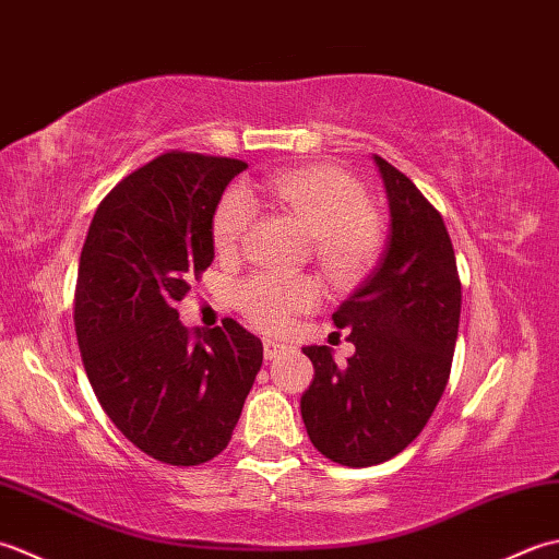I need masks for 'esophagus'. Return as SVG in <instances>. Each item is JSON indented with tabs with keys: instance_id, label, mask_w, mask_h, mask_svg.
I'll use <instances>...</instances> for the list:
<instances>
[{
	"instance_id": "esophagus-1",
	"label": "esophagus",
	"mask_w": 559,
	"mask_h": 559,
	"mask_svg": "<svg viewBox=\"0 0 559 559\" xmlns=\"http://www.w3.org/2000/svg\"><path fill=\"white\" fill-rule=\"evenodd\" d=\"M289 349L287 343H282V340H275V337H265L263 340V352H265V359H275L280 355H284V352Z\"/></svg>"
}]
</instances>
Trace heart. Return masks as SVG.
I'll list each match as a JSON object with an SVG mask.
<instances>
[{"instance_id":"heart-1","label":"heart","mask_w":559,"mask_h":559,"mask_svg":"<svg viewBox=\"0 0 559 559\" xmlns=\"http://www.w3.org/2000/svg\"><path fill=\"white\" fill-rule=\"evenodd\" d=\"M263 198L311 234V250L323 275L345 287L355 284L379 260L385 226L367 190L357 178L333 166L277 170L258 178L248 192L229 190L212 214V243L216 253L234 255L253 224V202ZM318 304L311 277L287 272H258L236 287V306L260 330L287 328L296 313Z\"/></svg>"}]
</instances>
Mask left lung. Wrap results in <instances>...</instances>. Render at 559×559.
<instances>
[{
    "instance_id": "8db88e82",
    "label": "left lung",
    "mask_w": 559,
    "mask_h": 559,
    "mask_svg": "<svg viewBox=\"0 0 559 559\" xmlns=\"http://www.w3.org/2000/svg\"><path fill=\"white\" fill-rule=\"evenodd\" d=\"M391 210L379 265L333 313L355 355L304 347L313 383L301 417L313 447L349 468L393 459L429 423L449 383L461 318V280L447 226L413 180L373 156Z\"/></svg>"
}]
</instances>
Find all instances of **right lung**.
<instances>
[{
    "mask_svg": "<svg viewBox=\"0 0 559 559\" xmlns=\"http://www.w3.org/2000/svg\"><path fill=\"white\" fill-rule=\"evenodd\" d=\"M246 162L166 152L112 188L79 258L74 328L100 407L124 439L168 465H200L231 441L263 364L234 318L178 321V301L214 260L212 214Z\"/></svg>",
    "mask_w": 559,
    "mask_h": 559,
    "instance_id": "obj_1",
    "label": "right lung"
}]
</instances>
